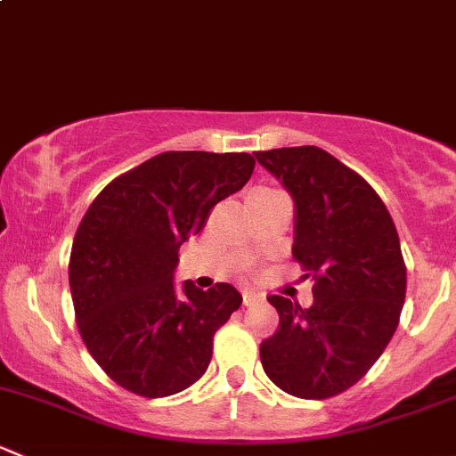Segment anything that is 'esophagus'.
Segmentation results:
<instances>
[{"label": "esophagus", "mask_w": 456, "mask_h": 456, "mask_svg": "<svg viewBox=\"0 0 456 456\" xmlns=\"http://www.w3.org/2000/svg\"><path fill=\"white\" fill-rule=\"evenodd\" d=\"M242 300H245L247 306H251V305H257V302L262 300V296H257L256 291H249V289H245V291H242Z\"/></svg>", "instance_id": "1"}]
</instances>
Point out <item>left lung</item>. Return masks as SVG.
Masks as SVG:
<instances>
[{
  "mask_svg": "<svg viewBox=\"0 0 456 456\" xmlns=\"http://www.w3.org/2000/svg\"><path fill=\"white\" fill-rule=\"evenodd\" d=\"M296 207L293 257L314 275V305L271 296L280 314L260 344L269 379L326 399L362 379L388 346L406 297V265L388 209L369 183L314 145L254 151Z\"/></svg>",
  "mask_w": 456,
  "mask_h": 456,
  "instance_id": "8db88e82",
  "label": "left lung"
}]
</instances>
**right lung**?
<instances>
[{"mask_svg": "<svg viewBox=\"0 0 456 456\" xmlns=\"http://www.w3.org/2000/svg\"><path fill=\"white\" fill-rule=\"evenodd\" d=\"M254 167L245 151H165L114 178L86 211L68 269L77 326L96 364L130 393L167 397L205 375L214 333L242 296L227 282L176 287L178 249Z\"/></svg>", "mask_w": 456, "mask_h": 456, "instance_id": "add662e5", "label": "right lung"}]
</instances>
